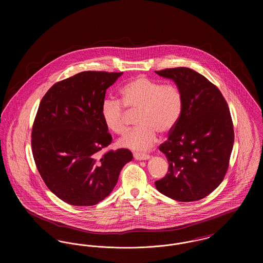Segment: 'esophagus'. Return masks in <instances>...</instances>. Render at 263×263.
Segmentation results:
<instances>
[{"label": "esophagus", "instance_id": "1", "mask_svg": "<svg viewBox=\"0 0 263 263\" xmlns=\"http://www.w3.org/2000/svg\"><path fill=\"white\" fill-rule=\"evenodd\" d=\"M134 158H135V160H137V161H146V160H149V159H150V155L135 153V154H134Z\"/></svg>", "mask_w": 263, "mask_h": 263}]
</instances>
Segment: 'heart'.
Here are the masks:
<instances>
[{
	"label": "heart",
	"mask_w": 263,
	"mask_h": 263,
	"mask_svg": "<svg viewBox=\"0 0 263 263\" xmlns=\"http://www.w3.org/2000/svg\"><path fill=\"white\" fill-rule=\"evenodd\" d=\"M120 100L107 98L101 105V116L107 129L122 134L126 130L127 111L138 112L136 128L118 141L131 150L147 151L155 144L158 132L168 133L177 124L183 109V96L174 84L162 85L139 76L120 88Z\"/></svg>",
	"instance_id": "obj_1"
}]
</instances>
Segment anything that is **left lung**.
<instances>
[{
  "label": "left lung",
  "instance_id": "left-lung-1",
  "mask_svg": "<svg viewBox=\"0 0 263 263\" xmlns=\"http://www.w3.org/2000/svg\"><path fill=\"white\" fill-rule=\"evenodd\" d=\"M156 73L180 88L183 109L160 146L168 171L155 185L174 200H200L220 185L229 167L235 137L230 109L219 88L192 69L178 67Z\"/></svg>",
  "mask_w": 263,
  "mask_h": 263
}]
</instances>
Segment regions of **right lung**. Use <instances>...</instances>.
<instances>
[{"label": "right lung", "instance_id": "right-lung-1", "mask_svg": "<svg viewBox=\"0 0 263 263\" xmlns=\"http://www.w3.org/2000/svg\"><path fill=\"white\" fill-rule=\"evenodd\" d=\"M123 73L87 71L53 85L38 107L31 147L47 187L74 206H92L110 194L133 159L128 149L100 152L112 137L101 116L106 89Z\"/></svg>", "mask_w": 263, "mask_h": 263}]
</instances>
